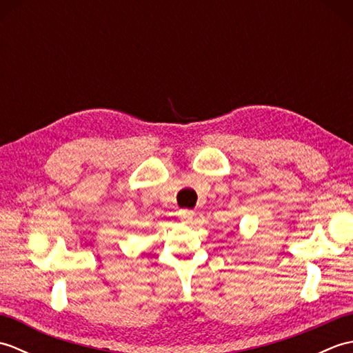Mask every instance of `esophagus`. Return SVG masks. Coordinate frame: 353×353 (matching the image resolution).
<instances>
[{"mask_svg": "<svg viewBox=\"0 0 353 353\" xmlns=\"http://www.w3.org/2000/svg\"><path fill=\"white\" fill-rule=\"evenodd\" d=\"M194 212L190 211V209H181L179 211V219H181L183 223H190L192 220Z\"/></svg>", "mask_w": 353, "mask_h": 353, "instance_id": "34e87169", "label": "esophagus"}]
</instances>
